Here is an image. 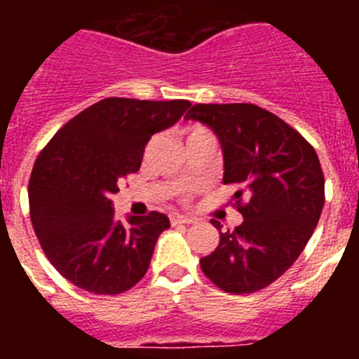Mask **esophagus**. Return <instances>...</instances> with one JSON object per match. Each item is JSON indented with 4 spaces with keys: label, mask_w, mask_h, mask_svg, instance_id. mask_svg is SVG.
I'll list each match as a JSON object with an SVG mask.
<instances>
[{
    "label": "esophagus",
    "mask_w": 359,
    "mask_h": 359,
    "mask_svg": "<svg viewBox=\"0 0 359 359\" xmlns=\"http://www.w3.org/2000/svg\"><path fill=\"white\" fill-rule=\"evenodd\" d=\"M170 224H192L194 223V219L187 217V215H180V214H170Z\"/></svg>",
    "instance_id": "obj_1"
}]
</instances>
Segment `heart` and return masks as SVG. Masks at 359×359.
<instances>
[{
  "label": "heart",
  "instance_id": "1",
  "mask_svg": "<svg viewBox=\"0 0 359 359\" xmlns=\"http://www.w3.org/2000/svg\"><path fill=\"white\" fill-rule=\"evenodd\" d=\"M205 135H212L208 129H205L203 126H190V128H187L185 131V140L190 142L194 140V138H198V136H205Z\"/></svg>",
  "mask_w": 359,
  "mask_h": 359
}]
</instances>
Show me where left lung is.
I'll return each instance as SVG.
<instances>
[{"instance_id": "1", "label": "left lung", "mask_w": 359, "mask_h": 359, "mask_svg": "<svg viewBox=\"0 0 359 359\" xmlns=\"http://www.w3.org/2000/svg\"><path fill=\"white\" fill-rule=\"evenodd\" d=\"M185 118L217 135L223 182L237 187L233 207L244 217L226 231L212 219L221 239L201 259L203 273L226 293L264 290L291 268L318 224L325 203L318 154L297 129L255 104H196Z\"/></svg>"}]
</instances>
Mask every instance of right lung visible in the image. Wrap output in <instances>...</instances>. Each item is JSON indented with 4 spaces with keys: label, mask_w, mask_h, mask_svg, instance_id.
<instances>
[{
    "label": "right lung",
    "mask_w": 359,
    "mask_h": 359,
    "mask_svg": "<svg viewBox=\"0 0 359 359\" xmlns=\"http://www.w3.org/2000/svg\"><path fill=\"white\" fill-rule=\"evenodd\" d=\"M189 100L109 97L66 122L39 152L28 183L32 226L44 255L72 284L120 294L147 273L170 226L160 212L113 217L122 177L140 169L147 142L182 118Z\"/></svg>",
    "instance_id": "right-lung-1"
}]
</instances>
